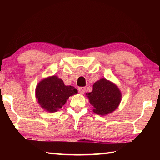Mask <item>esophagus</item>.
<instances>
[{
  "label": "esophagus",
  "mask_w": 160,
  "mask_h": 160,
  "mask_svg": "<svg viewBox=\"0 0 160 160\" xmlns=\"http://www.w3.org/2000/svg\"><path fill=\"white\" fill-rule=\"evenodd\" d=\"M86 90V88H84V87H80V88H78V91L80 94H84Z\"/></svg>",
  "instance_id": "esophagus-1"
}]
</instances>
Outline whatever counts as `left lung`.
I'll return each mask as SVG.
<instances>
[{
    "mask_svg": "<svg viewBox=\"0 0 160 160\" xmlns=\"http://www.w3.org/2000/svg\"><path fill=\"white\" fill-rule=\"evenodd\" d=\"M86 95L94 107L93 112L102 116L113 112L121 100V93L118 87L105 78L97 81L93 85L92 91Z\"/></svg>",
    "mask_w": 160,
    "mask_h": 160,
    "instance_id": "8db88e82",
    "label": "left lung"
}]
</instances>
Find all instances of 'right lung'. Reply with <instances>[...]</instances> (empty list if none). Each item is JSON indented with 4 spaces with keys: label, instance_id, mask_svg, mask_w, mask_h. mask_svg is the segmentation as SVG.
I'll return each instance as SVG.
<instances>
[{
    "label": "right lung",
    "instance_id": "right-lung-1",
    "mask_svg": "<svg viewBox=\"0 0 160 160\" xmlns=\"http://www.w3.org/2000/svg\"><path fill=\"white\" fill-rule=\"evenodd\" d=\"M78 93L72 86H66L56 75L48 77L38 83L36 98L40 106L48 112H56L66 104L69 97Z\"/></svg>",
    "mask_w": 160,
    "mask_h": 160
}]
</instances>
